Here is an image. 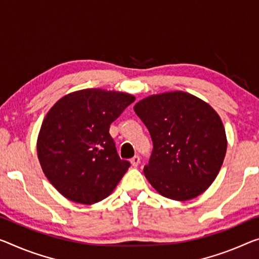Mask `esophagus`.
I'll list each match as a JSON object with an SVG mask.
<instances>
[{
  "label": "esophagus",
  "mask_w": 259,
  "mask_h": 259,
  "mask_svg": "<svg viewBox=\"0 0 259 259\" xmlns=\"http://www.w3.org/2000/svg\"><path fill=\"white\" fill-rule=\"evenodd\" d=\"M139 163H140V157L139 156H134L133 158H131V164H132V166H134V168H137Z\"/></svg>",
  "instance_id": "34e87169"
}]
</instances>
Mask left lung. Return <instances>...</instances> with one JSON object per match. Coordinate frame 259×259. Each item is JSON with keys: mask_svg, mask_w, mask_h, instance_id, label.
Returning a JSON list of instances; mask_svg holds the SVG:
<instances>
[{"mask_svg": "<svg viewBox=\"0 0 259 259\" xmlns=\"http://www.w3.org/2000/svg\"><path fill=\"white\" fill-rule=\"evenodd\" d=\"M134 111L153 140L143 168L153 188L178 201L207 190L227 150L225 127L213 107L184 91H170L141 99Z\"/></svg>", "mask_w": 259, "mask_h": 259, "instance_id": "8db88e82", "label": "left lung"}]
</instances>
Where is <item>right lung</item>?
<instances>
[{"label":"right lung","mask_w":259,"mask_h":259,"mask_svg":"<svg viewBox=\"0 0 259 259\" xmlns=\"http://www.w3.org/2000/svg\"><path fill=\"white\" fill-rule=\"evenodd\" d=\"M135 101L126 93L78 90L52 106L38 135L41 169L63 197L91 205L109 197L131 163L121 160L111 122Z\"/></svg>","instance_id":"add662e5"}]
</instances>
